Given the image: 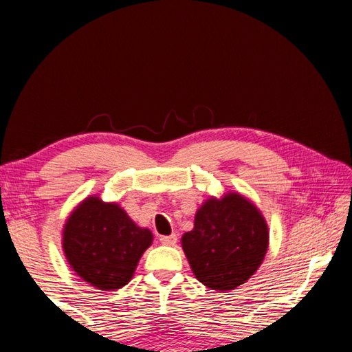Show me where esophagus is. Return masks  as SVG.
<instances>
[{
    "instance_id": "obj_1",
    "label": "esophagus",
    "mask_w": 352,
    "mask_h": 352,
    "mask_svg": "<svg viewBox=\"0 0 352 352\" xmlns=\"http://www.w3.org/2000/svg\"><path fill=\"white\" fill-rule=\"evenodd\" d=\"M160 242H162L163 245H175V243H177V236L175 234L160 236Z\"/></svg>"
}]
</instances>
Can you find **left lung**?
I'll return each instance as SVG.
<instances>
[{
  "label": "left lung",
  "mask_w": 352,
  "mask_h": 352,
  "mask_svg": "<svg viewBox=\"0 0 352 352\" xmlns=\"http://www.w3.org/2000/svg\"><path fill=\"white\" fill-rule=\"evenodd\" d=\"M182 247L195 278L212 290H233L259 269L269 248V226L252 201L237 192L201 205Z\"/></svg>",
  "instance_id": "obj_1"
}]
</instances>
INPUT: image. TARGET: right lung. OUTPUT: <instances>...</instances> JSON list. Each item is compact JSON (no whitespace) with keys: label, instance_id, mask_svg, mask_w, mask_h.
Segmentation results:
<instances>
[{"label":"right lung","instance_id":"add662e5","mask_svg":"<svg viewBox=\"0 0 352 352\" xmlns=\"http://www.w3.org/2000/svg\"><path fill=\"white\" fill-rule=\"evenodd\" d=\"M152 241V231L136 225L118 204L91 195L69 214L62 247L77 276L96 289L116 290L132 279Z\"/></svg>","mask_w":352,"mask_h":352}]
</instances>
